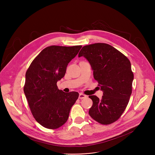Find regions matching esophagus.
Wrapping results in <instances>:
<instances>
[{"instance_id": "34e87169", "label": "esophagus", "mask_w": 155, "mask_h": 155, "mask_svg": "<svg viewBox=\"0 0 155 155\" xmlns=\"http://www.w3.org/2000/svg\"><path fill=\"white\" fill-rule=\"evenodd\" d=\"M87 96H86V95H84V94H82V93H80V94H79V99H84V98H86Z\"/></svg>"}]
</instances>
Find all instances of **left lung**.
<instances>
[{"instance_id": "1", "label": "left lung", "mask_w": 155, "mask_h": 155, "mask_svg": "<svg viewBox=\"0 0 155 155\" xmlns=\"http://www.w3.org/2000/svg\"><path fill=\"white\" fill-rule=\"evenodd\" d=\"M90 62L94 79L103 91L101 99L90 96L93 105L89 114L102 124L117 121L125 110L132 93L134 74L129 59L108 44L96 43L84 46L78 57Z\"/></svg>"}]
</instances>
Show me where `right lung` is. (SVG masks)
I'll return each mask as SVG.
<instances>
[{
  "instance_id": "add662e5",
  "label": "right lung",
  "mask_w": 155,
  "mask_h": 155,
  "mask_svg": "<svg viewBox=\"0 0 155 155\" xmlns=\"http://www.w3.org/2000/svg\"><path fill=\"white\" fill-rule=\"evenodd\" d=\"M81 47H48L35 58L26 71L24 92L32 115L43 127L56 129L68 120L79 94L59 90L57 81L64 77L68 64Z\"/></svg>"
}]
</instances>
